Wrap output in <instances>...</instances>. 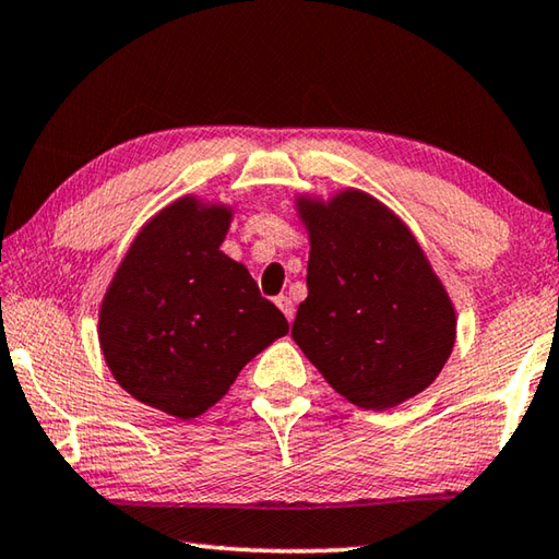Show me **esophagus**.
<instances>
[{"label":"esophagus","instance_id":"obj_1","mask_svg":"<svg viewBox=\"0 0 559 559\" xmlns=\"http://www.w3.org/2000/svg\"><path fill=\"white\" fill-rule=\"evenodd\" d=\"M274 305H277V307H280V311H282V314H285V317H287V321H289V324H292V321H295V305H292V299H289V297H285V295H282V297H277V299H274Z\"/></svg>","mask_w":559,"mask_h":559}]
</instances>
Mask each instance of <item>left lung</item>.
Returning <instances> with one entry per match:
<instances>
[{
	"label": "left lung",
	"instance_id": "8db88e82",
	"mask_svg": "<svg viewBox=\"0 0 559 559\" xmlns=\"http://www.w3.org/2000/svg\"><path fill=\"white\" fill-rule=\"evenodd\" d=\"M295 203L309 235V295L292 338L348 403L380 413L419 395L456 341L454 305L423 245L366 191Z\"/></svg>",
	"mask_w": 559,
	"mask_h": 559
}]
</instances>
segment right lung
<instances>
[{"instance_id": "obj_1", "label": "right lung", "mask_w": 559, "mask_h": 559, "mask_svg": "<svg viewBox=\"0 0 559 559\" xmlns=\"http://www.w3.org/2000/svg\"><path fill=\"white\" fill-rule=\"evenodd\" d=\"M233 205L181 195L134 235L97 317L117 383L140 403L193 419L285 336L282 311L221 250Z\"/></svg>"}]
</instances>
